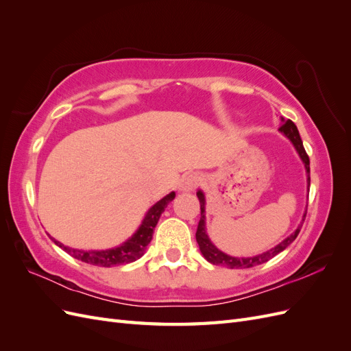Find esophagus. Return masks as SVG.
<instances>
[{"label": "esophagus", "mask_w": 351, "mask_h": 351, "mask_svg": "<svg viewBox=\"0 0 351 351\" xmlns=\"http://www.w3.org/2000/svg\"><path fill=\"white\" fill-rule=\"evenodd\" d=\"M199 183H200L199 174H196V173L186 174L178 182V189H180V192H192V190H195L197 187Z\"/></svg>", "instance_id": "1"}]
</instances>
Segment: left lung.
I'll list each match as a JSON object with an SVG mask.
<instances>
[{
  "instance_id": "left-lung-1",
  "label": "left lung",
  "mask_w": 351,
  "mask_h": 351,
  "mask_svg": "<svg viewBox=\"0 0 351 351\" xmlns=\"http://www.w3.org/2000/svg\"><path fill=\"white\" fill-rule=\"evenodd\" d=\"M280 132L289 139L294 149L299 154L300 159L304 164L306 168V174H307V192H309V186H311V167H309V156H307L304 147H303V142L300 139V134L299 130H297L295 124L291 120H284L281 117V127H280ZM199 202H200V221H199V226H197V231H196V241L199 244V249L204 254V258L210 262L212 265H219V267H227L230 269H244V268H252V267H256V265L265 263L268 262L269 259H272L274 256H277L278 253H281L287 246H290V244L295 240L297 234L300 232V228L303 226V221L306 218V210L303 214V218L300 221L299 227H297L289 237H285L280 244L277 246L263 252L261 254H256V256H250V258H237V256H230V254L224 253L222 250H219L214 243L210 241L209 236L206 234V226H205V205H206V200H205V195L202 190H197L196 192Z\"/></svg>"
}]
</instances>
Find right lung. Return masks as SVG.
I'll list each match as a JSON object with an SVG mask.
<instances>
[{
  "mask_svg": "<svg viewBox=\"0 0 351 351\" xmlns=\"http://www.w3.org/2000/svg\"><path fill=\"white\" fill-rule=\"evenodd\" d=\"M176 197V192L168 193L164 196L161 200H158L156 204L149 208V210L146 212V215L142 221V224L139 228L136 230L134 234L132 237L127 239L124 243H121L120 246L107 249V250H82V249H73L69 246H64L61 241L56 240L54 237L49 239L54 241L58 247L62 250H66L69 254H71L73 258H76L84 263L95 265V267H104V268H110V267H119V265L124 263H130L134 262L139 258L143 256V253L146 250V246L151 243L154 230L158 224L159 218H161V214L167 205Z\"/></svg>",
  "mask_w": 351,
  "mask_h": 351,
  "instance_id": "right-lung-1",
  "label": "right lung"
}]
</instances>
